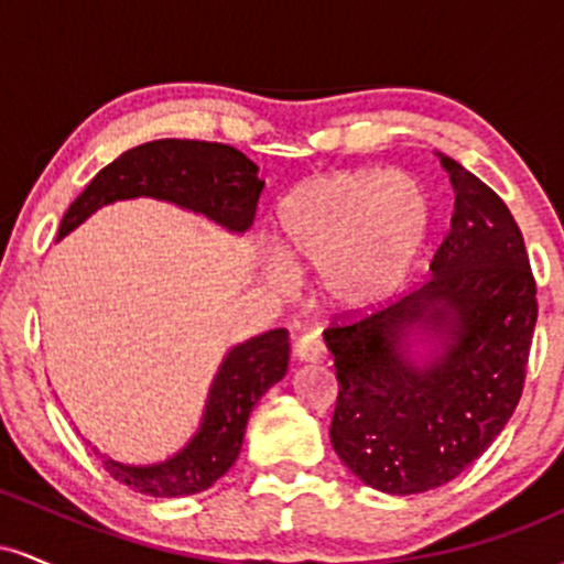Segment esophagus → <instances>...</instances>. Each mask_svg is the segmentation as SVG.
Returning <instances> with one entry per match:
<instances>
[{
  "label": "esophagus",
  "mask_w": 564,
  "mask_h": 564,
  "mask_svg": "<svg viewBox=\"0 0 564 564\" xmlns=\"http://www.w3.org/2000/svg\"><path fill=\"white\" fill-rule=\"evenodd\" d=\"M294 355H296V360H302V364H321V360L326 358V347L321 345L318 336L307 334V336H300V339H296Z\"/></svg>",
  "instance_id": "1"
}]
</instances>
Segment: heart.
<instances>
[{
    "instance_id": "b5f03b06",
    "label": "heart",
    "mask_w": 564,
    "mask_h": 564,
    "mask_svg": "<svg viewBox=\"0 0 564 564\" xmlns=\"http://www.w3.org/2000/svg\"><path fill=\"white\" fill-rule=\"evenodd\" d=\"M281 246H262L275 283L321 270L334 307L368 310L398 294L432 230L430 193L405 172H326L291 187L275 215Z\"/></svg>"
}]
</instances>
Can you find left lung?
I'll return each instance as SVG.
<instances>
[{"label": "left lung", "instance_id": "1", "mask_svg": "<svg viewBox=\"0 0 564 564\" xmlns=\"http://www.w3.org/2000/svg\"><path fill=\"white\" fill-rule=\"evenodd\" d=\"M456 204L432 278L368 318L323 332L339 381L332 445L368 488H440L488 451L525 381L539 302L501 198L437 153Z\"/></svg>", "mask_w": 564, "mask_h": 564}]
</instances>
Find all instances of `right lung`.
Masks as SVG:
<instances>
[{"label":"right lung","mask_w":564,"mask_h":564,"mask_svg":"<svg viewBox=\"0 0 564 564\" xmlns=\"http://www.w3.org/2000/svg\"><path fill=\"white\" fill-rule=\"evenodd\" d=\"M260 166L236 148L198 140H151L121 153L95 174L63 215L57 241L116 200L153 198L204 217L230 236L251 228L264 183ZM289 332L273 328L238 341L217 366L198 426L172 456L151 464H127L97 456L119 482L153 498H183L212 488L236 464L251 411L270 387L286 377Z\"/></svg>","instance_id":"add662e5"}]
</instances>
